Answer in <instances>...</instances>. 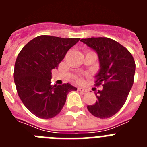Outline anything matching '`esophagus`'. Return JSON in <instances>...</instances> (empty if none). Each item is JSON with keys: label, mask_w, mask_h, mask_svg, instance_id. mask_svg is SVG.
<instances>
[{"label": "esophagus", "mask_w": 147, "mask_h": 147, "mask_svg": "<svg viewBox=\"0 0 147 147\" xmlns=\"http://www.w3.org/2000/svg\"><path fill=\"white\" fill-rule=\"evenodd\" d=\"M78 90H79V91L83 92V93H87V92H88V90H87L86 88H82V87H79V88H78Z\"/></svg>", "instance_id": "1"}]
</instances>
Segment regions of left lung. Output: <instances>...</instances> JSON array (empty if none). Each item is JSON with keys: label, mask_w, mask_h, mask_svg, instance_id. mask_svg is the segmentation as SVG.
Masks as SVG:
<instances>
[{"label": "left lung", "mask_w": 147, "mask_h": 147, "mask_svg": "<svg viewBox=\"0 0 147 147\" xmlns=\"http://www.w3.org/2000/svg\"><path fill=\"white\" fill-rule=\"evenodd\" d=\"M96 52L100 69L95 85L102 84V90H93L96 102L88 105L93 115L107 119L115 115L125 103L134 82L136 63L132 54L118 42L107 37H91L80 40Z\"/></svg>", "instance_id": "1"}]
</instances>
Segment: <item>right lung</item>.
Returning a JSON list of instances; mask_svg holds the SVG:
<instances>
[{
	"label": "right lung",
	"instance_id": "obj_1",
	"mask_svg": "<svg viewBox=\"0 0 147 147\" xmlns=\"http://www.w3.org/2000/svg\"><path fill=\"white\" fill-rule=\"evenodd\" d=\"M80 40L41 35L29 41L18 54L14 71L17 91L23 105L37 117L56 116L67 93L77 90L69 83L53 86L51 80L52 69L57 68L67 51Z\"/></svg>",
	"mask_w": 147,
	"mask_h": 147
}]
</instances>
